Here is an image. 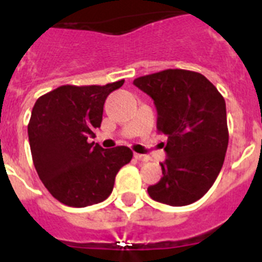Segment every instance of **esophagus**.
Segmentation results:
<instances>
[{
    "label": "esophagus",
    "mask_w": 262,
    "mask_h": 262,
    "mask_svg": "<svg viewBox=\"0 0 262 262\" xmlns=\"http://www.w3.org/2000/svg\"><path fill=\"white\" fill-rule=\"evenodd\" d=\"M134 157L139 161H148L149 160V156H145V155H140V154H134Z\"/></svg>",
    "instance_id": "1"
}]
</instances>
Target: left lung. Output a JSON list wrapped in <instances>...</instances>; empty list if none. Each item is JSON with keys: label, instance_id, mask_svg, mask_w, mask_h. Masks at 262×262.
<instances>
[{"label": "left lung", "instance_id": "8db88e82", "mask_svg": "<svg viewBox=\"0 0 262 262\" xmlns=\"http://www.w3.org/2000/svg\"><path fill=\"white\" fill-rule=\"evenodd\" d=\"M134 85L154 99L157 131L168 138L163 177L148 194L169 206L201 200L221 172L228 147L223 96L205 76L186 69L142 76Z\"/></svg>", "mask_w": 262, "mask_h": 262}]
</instances>
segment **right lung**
Listing matches in <instances>:
<instances>
[{"label":"right lung","mask_w":262,"mask_h":262,"mask_svg":"<svg viewBox=\"0 0 262 262\" xmlns=\"http://www.w3.org/2000/svg\"><path fill=\"white\" fill-rule=\"evenodd\" d=\"M124 80L106 85H62L39 97L29 127L31 156L39 178L62 205L86 207L105 201L115 176L133 159L128 147L103 149L90 138L101 127L108 94Z\"/></svg>","instance_id":"obj_1"}]
</instances>
